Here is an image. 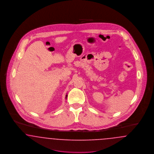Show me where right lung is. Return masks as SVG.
<instances>
[{
    "mask_svg": "<svg viewBox=\"0 0 154 154\" xmlns=\"http://www.w3.org/2000/svg\"><path fill=\"white\" fill-rule=\"evenodd\" d=\"M67 95H66V99L67 98Z\"/></svg>",
    "mask_w": 154,
    "mask_h": 154,
    "instance_id": "obj_1",
    "label": "right lung"
}]
</instances>
